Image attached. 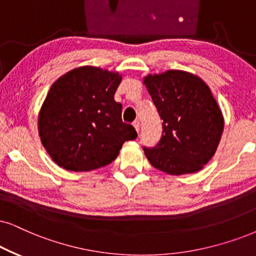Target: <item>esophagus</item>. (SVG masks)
Masks as SVG:
<instances>
[{
    "label": "esophagus",
    "mask_w": 256,
    "mask_h": 256,
    "mask_svg": "<svg viewBox=\"0 0 256 256\" xmlns=\"http://www.w3.org/2000/svg\"><path fill=\"white\" fill-rule=\"evenodd\" d=\"M132 125H134V126L136 131H137V132H139V128H140V124H139V120H134V122H132Z\"/></svg>",
    "instance_id": "34e87169"
}]
</instances>
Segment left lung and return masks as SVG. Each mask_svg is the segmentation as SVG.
Listing matches in <instances>:
<instances>
[{"label": "left lung", "instance_id": "1", "mask_svg": "<svg viewBox=\"0 0 256 256\" xmlns=\"http://www.w3.org/2000/svg\"><path fill=\"white\" fill-rule=\"evenodd\" d=\"M163 120L154 148H143L152 166L170 174L200 170L214 156L223 132V117L206 84L183 70L144 79Z\"/></svg>", "mask_w": 256, "mask_h": 256}]
</instances>
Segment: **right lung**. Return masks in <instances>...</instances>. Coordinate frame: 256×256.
Segmentation results:
<instances>
[{
    "instance_id": "right-lung-1",
    "label": "right lung",
    "mask_w": 256,
    "mask_h": 256,
    "mask_svg": "<svg viewBox=\"0 0 256 256\" xmlns=\"http://www.w3.org/2000/svg\"><path fill=\"white\" fill-rule=\"evenodd\" d=\"M122 76L84 66L66 73L50 87L38 113V134L58 166L90 171L112 163L126 140L137 138L122 120L114 100Z\"/></svg>"
}]
</instances>
